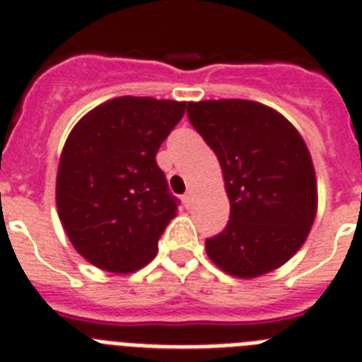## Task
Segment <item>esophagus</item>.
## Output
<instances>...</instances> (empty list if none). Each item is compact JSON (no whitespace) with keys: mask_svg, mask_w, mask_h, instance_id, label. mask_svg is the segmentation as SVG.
<instances>
[{"mask_svg":"<svg viewBox=\"0 0 362 362\" xmlns=\"http://www.w3.org/2000/svg\"><path fill=\"white\" fill-rule=\"evenodd\" d=\"M183 203H185V207H190V203H192V194L190 192L183 194Z\"/></svg>","mask_w":362,"mask_h":362,"instance_id":"obj_1","label":"esophagus"}]
</instances>
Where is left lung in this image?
Returning <instances> with one entry per match:
<instances>
[{
    "label": "left lung",
    "instance_id": "1",
    "mask_svg": "<svg viewBox=\"0 0 362 362\" xmlns=\"http://www.w3.org/2000/svg\"><path fill=\"white\" fill-rule=\"evenodd\" d=\"M194 129L216 153L231 213L205 240L211 261L231 276L257 277L285 264L316 216V177L305 142L277 110L257 101L188 103Z\"/></svg>",
    "mask_w": 362,
    "mask_h": 362
}]
</instances>
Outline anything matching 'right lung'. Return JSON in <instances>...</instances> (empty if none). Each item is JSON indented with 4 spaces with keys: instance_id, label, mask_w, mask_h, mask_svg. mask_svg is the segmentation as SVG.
Here are the masks:
<instances>
[{
    "instance_id": "add662e5",
    "label": "right lung",
    "mask_w": 362,
    "mask_h": 362,
    "mask_svg": "<svg viewBox=\"0 0 362 362\" xmlns=\"http://www.w3.org/2000/svg\"><path fill=\"white\" fill-rule=\"evenodd\" d=\"M185 107L124 95L71 129L57 172V209L74 247L94 267L129 274L157 253L179 199L155 155Z\"/></svg>"
}]
</instances>
